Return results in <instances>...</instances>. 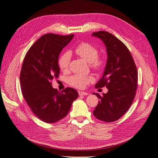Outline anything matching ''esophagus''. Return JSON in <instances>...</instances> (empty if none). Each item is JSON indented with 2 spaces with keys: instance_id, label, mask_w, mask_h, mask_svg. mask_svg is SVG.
<instances>
[{
  "instance_id": "1",
  "label": "esophagus",
  "mask_w": 158,
  "mask_h": 158,
  "mask_svg": "<svg viewBox=\"0 0 158 158\" xmlns=\"http://www.w3.org/2000/svg\"><path fill=\"white\" fill-rule=\"evenodd\" d=\"M79 95H87L89 94L87 92H78Z\"/></svg>"
}]
</instances>
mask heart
Instances as JSON below:
<instances>
[{
    "label": "heart",
    "instance_id": "b5f03b06",
    "mask_svg": "<svg viewBox=\"0 0 158 158\" xmlns=\"http://www.w3.org/2000/svg\"><path fill=\"white\" fill-rule=\"evenodd\" d=\"M76 53L82 59L90 63L92 67L97 70H102L106 66V60L103 58L98 57L99 51L96 47L84 42L80 44L76 48ZM70 52L66 51L61 55L59 59V66L62 70H68L70 61ZM94 81V78L90 76H84L81 74H74L67 78V82L72 86L76 88L82 89L85 85Z\"/></svg>",
    "mask_w": 158,
    "mask_h": 158
}]
</instances>
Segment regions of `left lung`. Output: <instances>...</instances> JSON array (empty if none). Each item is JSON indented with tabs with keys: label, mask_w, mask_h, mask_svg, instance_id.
<instances>
[{
	"label": "left lung",
	"mask_w": 158,
	"mask_h": 158,
	"mask_svg": "<svg viewBox=\"0 0 158 158\" xmlns=\"http://www.w3.org/2000/svg\"><path fill=\"white\" fill-rule=\"evenodd\" d=\"M92 35L102 40L107 53L103 74L95 88L108 89L102 96L93 93L99 99L93 113L99 120L111 123L120 118L131 106L137 89V69L131 52L118 38L105 31L94 32Z\"/></svg>",
	"instance_id": "8db88e82"
}]
</instances>
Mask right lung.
<instances>
[{
	"instance_id": "obj_1",
	"label": "right lung",
	"mask_w": 158,
	"mask_h": 158,
	"mask_svg": "<svg viewBox=\"0 0 158 158\" xmlns=\"http://www.w3.org/2000/svg\"><path fill=\"white\" fill-rule=\"evenodd\" d=\"M73 37L45 34L30 47L23 61L20 76L22 95L35 115L47 123L65 117L78 97L75 89L66 88L60 92L51 83L60 73V52Z\"/></svg>"
}]
</instances>
